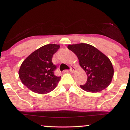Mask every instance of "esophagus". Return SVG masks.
Returning a JSON list of instances; mask_svg holds the SVG:
<instances>
[{
  "mask_svg": "<svg viewBox=\"0 0 130 130\" xmlns=\"http://www.w3.org/2000/svg\"><path fill=\"white\" fill-rule=\"evenodd\" d=\"M75 70H76V68L73 65H71V66L70 67V71L71 73H73Z\"/></svg>",
  "mask_w": 130,
  "mask_h": 130,
  "instance_id": "1",
  "label": "esophagus"
}]
</instances>
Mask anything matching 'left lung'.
Here are the masks:
<instances>
[{
    "label": "left lung",
    "instance_id": "1",
    "mask_svg": "<svg viewBox=\"0 0 130 130\" xmlns=\"http://www.w3.org/2000/svg\"><path fill=\"white\" fill-rule=\"evenodd\" d=\"M68 48L76 55L87 75L86 84L80 86L83 90L96 93L108 87L114 75V68L108 57L86 43L70 44Z\"/></svg>",
    "mask_w": 130,
    "mask_h": 130
}]
</instances>
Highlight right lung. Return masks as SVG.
I'll use <instances>...</instances> for the list:
<instances>
[{
  "instance_id": "1",
  "label": "right lung",
  "mask_w": 130,
  "mask_h": 130,
  "mask_svg": "<svg viewBox=\"0 0 130 130\" xmlns=\"http://www.w3.org/2000/svg\"><path fill=\"white\" fill-rule=\"evenodd\" d=\"M60 46L46 44L35 51L24 60L19 70L22 83L32 92L45 94L56 88L60 76L55 75L57 66L52 62Z\"/></svg>"
}]
</instances>
